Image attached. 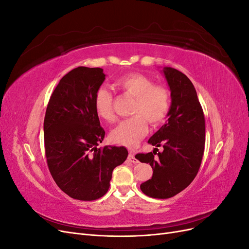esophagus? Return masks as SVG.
<instances>
[{
    "label": "esophagus",
    "mask_w": 249,
    "mask_h": 249,
    "mask_svg": "<svg viewBox=\"0 0 249 249\" xmlns=\"http://www.w3.org/2000/svg\"><path fill=\"white\" fill-rule=\"evenodd\" d=\"M127 160H129V161L132 162V163H134V164H137V163L139 162V161L136 159V158H135V156H134L133 153H130L129 156H127Z\"/></svg>",
    "instance_id": "obj_1"
}]
</instances>
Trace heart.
Segmentation results:
<instances>
[{
    "instance_id": "obj_1",
    "label": "heart",
    "mask_w": 249,
    "mask_h": 249,
    "mask_svg": "<svg viewBox=\"0 0 249 249\" xmlns=\"http://www.w3.org/2000/svg\"><path fill=\"white\" fill-rule=\"evenodd\" d=\"M115 85L118 89L134 97L132 117L123 120L110 133L113 143L126 147H134L145 136L147 122L159 124L164 122L170 109V94L162 85L154 84V81L141 73H129L119 78ZM96 114L106 122L115 119L113 113V95L106 87L96 90L93 99Z\"/></svg>"
}]
</instances>
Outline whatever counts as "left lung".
Masks as SVG:
<instances>
[{
	"mask_svg": "<svg viewBox=\"0 0 249 249\" xmlns=\"http://www.w3.org/2000/svg\"><path fill=\"white\" fill-rule=\"evenodd\" d=\"M170 90L171 105L167 122L148 143L153 153L138 154L136 159L148 163L153 177L140 185L141 191L153 198H169L183 191L196 177L202 160L206 141L205 116L196 90L186 74L172 67L161 71ZM163 152L154 155L157 147Z\"/></svg>",
	"mask_w": 249,
	"mask_h": 249,
	"instance_id": "1",
	"label": "left lung"
}]
</instances>
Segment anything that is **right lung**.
Wrapping results in <instances>:
<instances>
[{
  "mask_svg": "<svg viewBox=\"0 0 249 249\" xmlns=\"http://www.w3.org/2000/svg\"><path fill=\"white\" fill-rule=\"evenodd\" d=\"M105 79L100 67L79 66L67 72L52 93L44 116V148L50 172L60 189L74 199L104 196L113 169L127 157L124 146L97 147L105 131L93 99Z\"/></svg>",
  "mask_w": 249,
  "mask_h": 249,
  "instance_id": "1",
  "label": "right lung"
}]
</instances>
